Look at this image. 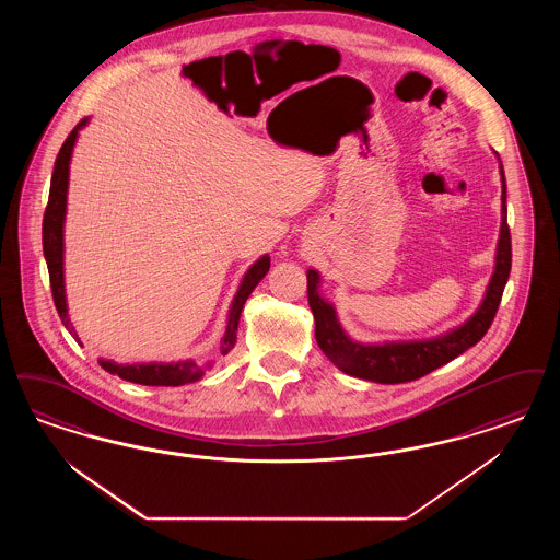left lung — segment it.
Returning <instances> with one entry per match:
<instances>
[{
  "instance_id": "left-lung-1",
  "label": "left lung",
  "mask_w": 560,
  "mask_h": 560,
  "mask_svg": "<svg viewBox=\"0 0 560 560\" xmlns=\"http://www.w3.org/2000/svg\"><path fill=\"white\" fill-rule=\"evenodd\" d=\"M502 175V224L500 240L495 249V269H493L486 298L477 313L460 327L447 331L444 336L421 341H387L381 346L352 341L341 329L337 320L336 308L325 302L318 293L320 277L316 270L306 272L308 279V304L314 314V337L325 357L341 369L343 373L359 380L375 383H404L425 377L427 373L444 366L450 360L467 352L481 337L488 334L493 316L498 313L502 291L511 275L513 249H511V229L506 223V179Z\"/></svg>"
}]
</instances>
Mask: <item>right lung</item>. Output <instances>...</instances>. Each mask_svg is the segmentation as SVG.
Returning <instances> with one entry per match:
<instances>
[{"instance_id":"obj_1","label":"right lung","mask_w":560,"mask_h":560,"mask_svg":"<svg viewBox=\"0 0 560 560\" xmlns=\"http://www.w3.org/2000/svg\"><path fill=\"white\" fill-rule=\"evenodd\" d=\"M88 125V118H83L67 137L62 143L54 173H51V185H49V200L45 206L44 214V256L49 270V285H51V295L56 311L60 314L65 327L70 331V336L77 337L70 318H68L67 293H65V217H67V191H68V164L72 156V148L77 141L79 129ZM270 258L262 256L256 260L240 285V290L233 298L229 318H226V329H224L223 339H221V354H229L237 341V327H240V316L244 311L249 293L262 281V277L269 272ZM102 369L118 375L120 380L133 381L141 385H185L191 381L201 380L206 369L196 364L194 360H180V362H150V364H116L113 360H100Z\"/></svg>"}]
</instances>
